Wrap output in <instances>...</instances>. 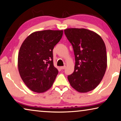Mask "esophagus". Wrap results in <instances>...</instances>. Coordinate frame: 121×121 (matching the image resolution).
<instances>
[{"instance_id":"1","label":"esophagus","mask_w":121,"mask_h":121,"mask_svg":"<svg viewBox=\"0 0 121 121\" xmlns=\"http://www.w3.org/2000/svg\"><path fill=\"white\" fill-rule=\"evenodd\" d=\"M60 68H61V69H65V68H66V66H61V67H60Z\"/></svg>"}]
</instances>
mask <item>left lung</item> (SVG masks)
<instances>
[{
    "label": "left lung",
    "instance_id": "8db88e82",
    "mask_svg": "<svg viewBox=\"0 0 121 121\" xmlns=\"http://www.w3.org/2000/svg\"><path fill=\"white\" fill-rule=\"evenodd\" d=\"M65 34L73 47L74 71L68 75L70 85L79 92L94 90L102 81L107 67L106 47L95 32L84 28H68Z\"/></svg>",
    "mask_w": 121,
    "mask_h": 121
}]
</instances>
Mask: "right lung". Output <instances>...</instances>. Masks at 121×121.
<instances>
[{
	"label": "right lung",
	"mask_w": 121,
	"mask_h": 121,
	"mask_svg": "<svg viewBox=\"0 0 121 121\" xmlns=\"http://www.w3.org/2000/svg\"><path fill=\"white\" fill-rule=\"evenodd\" d=\"M62 35V30L36 31L22 44L18 56V71L31 91L42 93L53 85L58 74L54 66L53 50Z\"/></svg>",
	"instance_id": "add662e5"
}]
</instances>
